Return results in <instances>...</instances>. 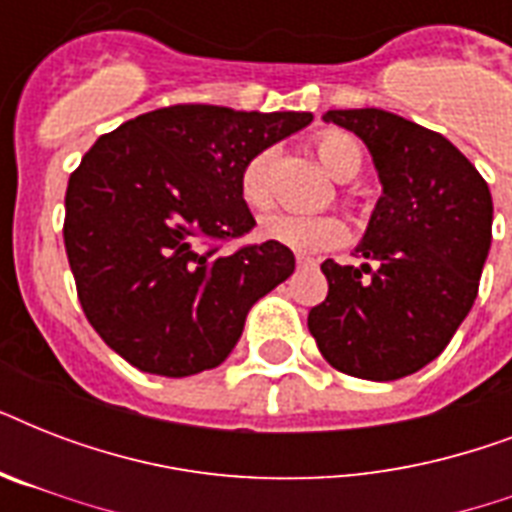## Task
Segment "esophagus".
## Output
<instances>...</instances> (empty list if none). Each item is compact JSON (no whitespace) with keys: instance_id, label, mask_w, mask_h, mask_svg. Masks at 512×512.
Instances as JSON below:
<instances>
[{"instance_id":"1","label":"esophagus","mask_w":512,"mask_h":512,"mask_svg":"<svg viewBox=\"0 0 512 512\" xmlns=\"http://www.w3.org/2000/svg\"><path fill=\"white\" fill-rule=\"evenodd\" d=\"M297 265H300V268H316V260H313V257H305V255H297Z\"/></svg>"}]
</instances>
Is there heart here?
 <instances>
[{
	"label": "heart",
	"instance_id": "obj_1",
	"mask_svg": "<svg viewBox=\"0 0 512 512\" xmlns=\"http://www.w3.org/2000/svg\"><path fill=\"white\" fill-rule=\"evenodd\" d=\"M316 156L321 167L337 180H350L358 175L364 151L358 140L345 132H324L316 140ZM271 164L273 151H260L244 164L239 175V196L252 212H263L271 207ZM260 236L271 244L287 247L300 255H319L327 249H335L345 239V223L335 215H268L260 223Z\"/></svg>",
	"mask_w": 512,
	"mask_h": 512
}]
</instances>
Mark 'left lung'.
<instances>
[{"mask_svg": "<svg viewBox=\"0 0 512 512\" xmlns=\"http://www.w3.org/2000/svg\"><path fill=\"white\" fill-rule=\"evenodd\" d=\"M324 122L364 140L382 196L356 249L369 263H321L329 292L308 329L340 372L398 380L430 364L473 308L492 247V193L444 135L404 116L348 108Z\"/></svg>", "mask_w": 512, "mask_h": 512, "instance_id": "obj_1", "label": "left lung"}]
</instances>
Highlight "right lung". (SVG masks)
Segmentation results:
<instances>
[{
	"label": "right lung",
	"mask_w": 512,
	"mask_h": 512,
	"mask_svg": "<svg viewBox=\"0 0 512 512\" xmlns=\"http://www.w3.org/2000/svg\"><path fill=\"white\" fill-rule=\"evenodd\" d=\"M311 119L180 103L95 140L68 177L63 241L108 348L162 377L223 364L249 308L295 271L271 241L228 249L255 228L239 175Z\"/></svg>",
	"instance_id": "right-lung-1"
}]
</instances>
